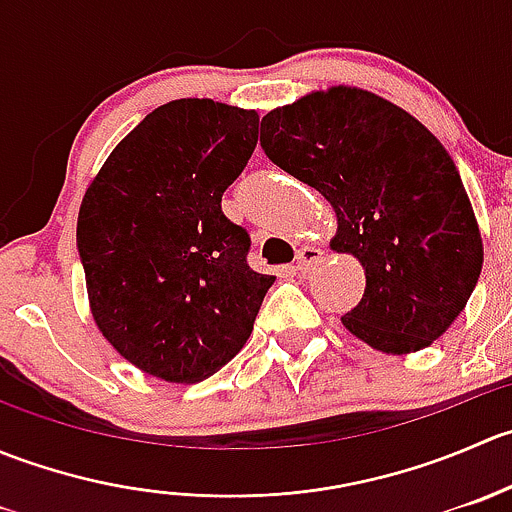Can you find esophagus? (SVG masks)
<instances>
[{
  "label": "esophagus",
  "instance_id": "34e87169",
  "mask_svg": "<svg viewBox=\"0 0 512 512\" xmlns=\"http://www.w3.org/2000/svg\"><path fill=\"white\" fill-rule=\"evenodd\" d=\"M319 257H322V252L317 250V247H302V250L297 252V272H302V275H307L309 270H312V265H317Z\"/></svg>",
  "mask_w": 512,
  "mask_h": 512
}]
</instances>
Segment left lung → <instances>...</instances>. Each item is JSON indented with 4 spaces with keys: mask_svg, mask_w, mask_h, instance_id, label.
Returning <instances> with one entry per match:
<instances>
[{
    "mask_svg": "<svg viewBox=\"0 0 512 512\" xmlns=\"http://www.w3.org/2000/svg\"><path fill=\"white\" fill-rule=\"evenodd\" d=\"M260 146L324 195L337 215L329 245L364 267L344 327L384 354L446 334L476 289L483 237L441 141L396 103L339 84L272 108Z\"/></svg>",
    "mask_w": 512,
    "mask_h": 512,
    "instance_id": "8db88e82",
    "label": "left lung"
}]
</instances>
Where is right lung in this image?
Instances as JSON below:
<instances>
[{"label":"right lung","mask_w":512,"mask_h":512,"mask_svg":"<svg viewBox=\"0 0 512 512\" xmlns=\"http://www.w3.org/2000/svg\"><path fill=\"white\" fill-rule=\"evenodd\" d=\"M260 116L213 98L148 113L86 188L76 223L98 332L133 366L195 384L252 334L275 277L220 200L257 146Z\"/></svg>","instance_id":"obj_1"}]
</instances>
